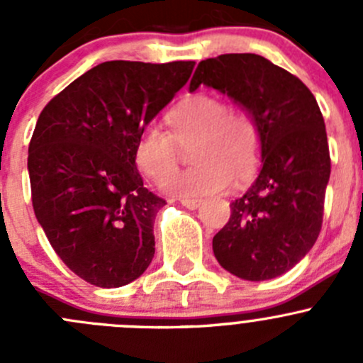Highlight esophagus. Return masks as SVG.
Returning <instances> with one entry per match:
<instances>
[{
    "mask_svg": "<svg viewBox=\"0 0 363 363\" xmlns=\"http://www.w3.org/2000/svg\"><path fill=\"white\" fill-rule=\"evenodd\" d=\"M179 202L184 205L186 208H199L200 203H202V200L200 199H179Z\"/></svg>",
    "mask_w": 363,
    "mask_h": 363,
    "instance_id": "obj_1",
    "label": "esophagus"
}]
</instances>
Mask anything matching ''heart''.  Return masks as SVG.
<instances>
[{"label": "heart", "mask_w": 363, "mask_h": 363, "mask_svg": "<svg viewBox=\"0 0 363 363\" xmlns=\"http://www.w3.org/2000/svg\"><path fill=\"white\" fill-rule=\"evenodd\" d=\"M170 131L149 124L135 144V163L149 179L160 182L177 167V145H192L191 169L171 176L161 189L175 196L219 193L244 182L259 167L262 133L246 108L228 107L223 98L196 93L167 113Z\"/></svg>", "instance_id": "1"}]
</instances>
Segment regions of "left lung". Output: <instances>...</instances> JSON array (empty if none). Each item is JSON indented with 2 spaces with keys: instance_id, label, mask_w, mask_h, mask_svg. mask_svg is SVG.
Here are the masks:
<instances>
[{
  "instance_id": "left-lung-1",
  "label": "left lung",
  "mask_w": 363,
  "mask_h": 363,
  "mask_svg": "<svg viewBox=\"0 0 363 363\" xmlns=\"http://www.w3.org/2000/svg\"><path fill=\"white\" fill-rule=\"evenodd\" d=\"M221 91L256 119L262 170L230 203L228 223L212 239L219 265L246 281L294 269L321 232L330 179L327 130L309 87L258 54H221L200 61L189 91Z\"/></svg>"
}]
</instances>
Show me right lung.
<instances>
[{
	"mask_svg": "<svg viewBox=\"0 0 363 363\" xmlns=\"http://www.w3.org/2000/svg\"><path fill=\"white\" fill-rule=\"evenodd\" d=\"M193 61H107L45 105L29 142L31 202L50 246L80 279L119 288L155 256L164 200L135 164L140 131L191 75Z\"/></svg>",
	"mask_w": 363,
	"mask_h": 363,
	"instance_id": "add662e5",
	"label": "right lung"
}]
</instances>
